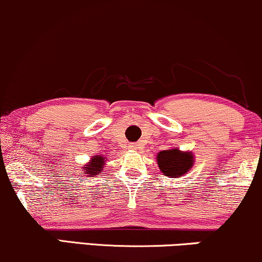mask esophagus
Returning a JSON list of instances; mask_svg holds the SVG:
<instances>
[{
  "label": "esophagus",
  "mask_w": 262,
  "mask_h": 262,
  "mask_svg": "<svg viewBox=\"0 0 262 262\" xmlns=\"http://www.w3.org/2000/svg\"><path fill=\"white\" fill-rule=\"evenodd\" d=\"M128 147L130 148V150H138V145L137 144H129Z\"/></svg>",
  "instance_id": "obj_1"
}]
</instances>
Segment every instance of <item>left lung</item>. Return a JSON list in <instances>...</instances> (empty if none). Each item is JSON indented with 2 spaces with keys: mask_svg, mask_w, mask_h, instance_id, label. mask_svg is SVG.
Wrapping results in <instances>:
<instances>
[{
  "mask_svg": "<svg viewBox=\"0 0 262 262\" xmlns=\"http://www.w3.org/2000/svg\"><path fill=\"white\" fill-rule=\"evenodd\" d=\"M157 164L164 177L179 178L187 174L194 164V156L191 151H181L178 147L157 154Z\"/></svg>",
  "mask_w": 262,
  "mask_h": 262,
  "instance_id": "8db88e82",
  "label": "left lung"
}]
</instances>
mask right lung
<instances>
[{
    "label": "right lung",
    "instance_id": "obj_1",
    "mask_svg": "<svg viewBox=\"0 0 262 262\" xmlns=\"http://www.w3.org/2000/svg\"><path fill=\"white\" fill-rule=\"evenodd\" d=\"M105 161H106V158L104 157V156H100V155H95L93 156L91 158V161L88 162L87 164L84 165V167H82V170L84 171V174H87V177H94L95 175H98L100 171L102 170V168L105 167Z\"/></svg>",
    "mask_w": 262,
    "mask_h": 262
}]
</instances>
